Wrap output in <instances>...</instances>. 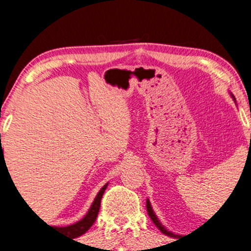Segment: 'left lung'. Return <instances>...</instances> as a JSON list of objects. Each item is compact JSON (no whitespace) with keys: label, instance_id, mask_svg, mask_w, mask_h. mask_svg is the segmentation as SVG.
<instances>
[{"label":"left lung","instance_id":"left-lung-1","mask_svg":"<svg viewBox=\"0 0 251 251\" xmlns=\"http://www.w3.org/2000/svg\"><path fill=\"white\" fill-rule=\"evenodd\" d=\"M232 97H233V100H234V96H232ZM147 211H148V215H149V217H151V221H153L154 225H155V226L158 227L159 229H160L161 233H164V234H166V235H170V237H174V235H175L174 233H171V232H168L165 228H164L163 226H161V224H160V222H159V220L156 219L155 214H154L153 209H151V203H149V201H147Z\"/></svg>","mask_w":251,"mask_h":251}]
</instances>
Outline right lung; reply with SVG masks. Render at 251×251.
<instances>
[{
    "label": "right lung",
    "mask_w": 251,
    "mask_h": 251,
    "mask_svg": "<svg viewBox=\"0 0 251 251\" xmlns=\"http://www.w3.org/2000/svg\"><path fill=\"white\" fill-rule=\"evenodd\" d=\"M0 140H1V135H0ZM3 158H4V156H3V151H2V144H1V147H0V163L2 160H3ZM107 186H108V184H105V186L103 187L102 189H100V193H98L97 197H96L93 204L91 205L90 210H88V212H87V215H86V216L83 217L82 220H80V221L76 222V224L72 225V226L55 227V229L63 232V233H64L65 235H70V237H73V238L80 237V235L86 233V232H87L88 229L91 228V226H92L93 222L96 221V219H97L98 211H100V201H102L103 193H104Z\"/></svg>",
    "instance_id": "1"
}]
</instances>
